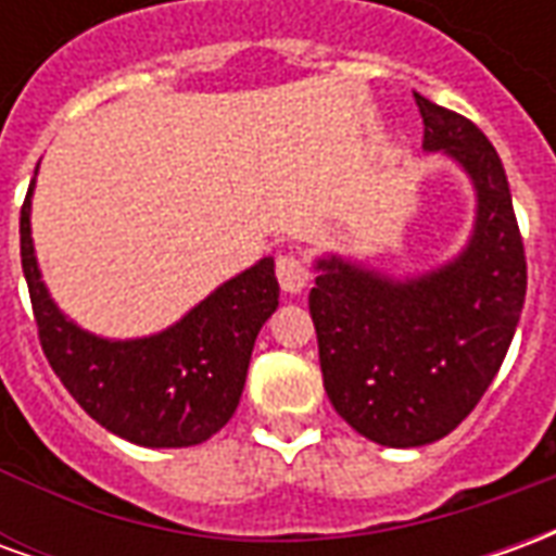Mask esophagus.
I'll return each mask as SVG.
<instances>
[{
	"instance_id": "1",
	"label": "esophagus",
	"mask_w": 556,
	"mask_h": 556,
	"mask_svg": "<svg viewBox=\"0 0 556 556\" xmlns=\"http://www.w3.org/2000/svg\"><path fill=\"white\" fill-rule=\"evenodd\" d=\"M277 279L282 291H289V294H301L306 289V282H309V267L303 262L301 255L286 253L277 258Z\"/></svg>"
}]
</instances>
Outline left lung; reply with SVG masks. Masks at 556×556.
Masks as SVG:
<instances>
[{
	"label": "left lung",
	"mask_w": 556,
	"mask_h": 556,
	"mask_svg": "<svg viewBox=\"0 0 556 556\" xmlns=\"http://www.w3.org/2000/svg\"><path fill=\"white\" fill-rule=\"evenodd\" d=\"M417 98L422 151L473 187V226L446 262L393 277L357 255L315 258L309 315L330 405L381 446H426L477 408L525 309L527 262L506 172L465 115Z\"/></svg>",
	"instance_id": "1"
}]
</instances>
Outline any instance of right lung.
Masks as SVG:
<instances>
[{
  "instance_id": "1",
  "label": "right lung",
  "mask_w": 556,
  "mask_h": 556,
  "mask_svg": "<svg viewBox=\"0 0 556 556\" xmlns=\"http://www.w3.org/2000/svg\"><path fill=\"white\" fill-rule=\"evenodd\" d=\"M31 193L35 181L20 211L23 277L43 354L67 393L103 429L139 446L178 450L217 434L241 402L255 337L279 306L274 258L265 255L219 282L157 333L101 337L79 327L43 282L31 241Z\"/></svg>"
}]
</instances>
